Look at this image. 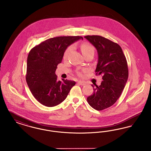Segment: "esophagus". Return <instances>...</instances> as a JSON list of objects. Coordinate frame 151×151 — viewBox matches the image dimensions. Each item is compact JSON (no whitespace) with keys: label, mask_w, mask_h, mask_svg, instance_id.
Returning <instances> with one entry per match:
<instances>
[{"label":"esophagus","mask_w":151,"mask_h":151,"mask_svg":"<svg viewBox=\"0 0 151 151\" xmlns=\"http://www.w3.org/2000/svg\"><path fill=\"white\" fill-rule=\"evenodd\" d=\"M78 84H79V85H80V86H84L86 84V83L84 81L79 80V81L78 82Z\"/></svg>","instance_id":"esophagus-1"}]
</instances>
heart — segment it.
<instances>
[{
    "label": "heart",
    "instance_id": "1",
    "mask_svg": "<svg viewBox=\"0 0 151 151\" xmlns=\"http://www.w3.org/2000/svg\"><path fill=\"white\" fill-rule=\"evenodd\" d=\"M73 49V46H69L65 51L64 55H63V58L64 59H67L69 54L70 53V52ZM81 50L83 52V54L84 55V56H86L88 54H89L91 52H94V49L93 46L91 45L90 43H88V42H84L83 43L81 46ZM78 75L79 76H81L82 74L81 72H78Z\"/></svg>",
    "mask_w": 151,
    "mask_h": 151
}]
</instances>
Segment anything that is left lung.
Here are the masks:
<instances>
[{"instance_id": "1", "label": "left lung", "mask_w": 151, "mask_h": 151, "mask_svg": "<svg viewBox=\"0 0 151 151\" xmlns=\"http://www.w3.org/2000/svg\"><path fill=\"white\" fill-rule=\"evenodd\" d=\"M97 50L98 63L96 75H102L100 86L96 84L93 94L87 97L89 105L97 110H102L114 104L126 86L129 76L126 58L121 46L100 36L84 37Z\"/></svg>"}]
</instances>
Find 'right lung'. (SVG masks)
<instances>
[{
	"label": "right lung",
	"mask_w": 151,
	"mask_h": 151,
	"mask_svg": "<svg viewBox=\"0 0 151 151\" xmlns=\"http://www.w3.org/2000/svg\"><path fill=\"white\" fill-rule=\"evenodd\" d=\"M81 36H60L49 38L30 51L27 58L26 80L35 98L47 107L57 106L66 99L75 81H58L55 71L65 51Z\"/></svg>",
	"instance_id": "right-lung-1"
}]
</instances>
